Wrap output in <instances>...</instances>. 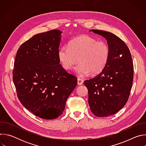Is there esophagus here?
I'll use <instances>...</instances> for the list:
<instances>
[{
	"label": "esophagus",
	"mask_w": 146,
	"mask_h": 146,
	"mask_svg": "<svg viewBox=\"0 0 146 146\" xmlns=\"http://www.w3.org/2000/svg\"><path fill=\"white\" fill-rule=\"evenodd\" d=\"M83 84V80L81 78H78L77 79V84L78 86H81Z\"/></svg>",
	"instance_id": "esophagus-1"
}]
</instances>
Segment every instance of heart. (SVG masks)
Returning a JSON list of instances; mask_svg holds the SVG:
<instances>
[{
    "instance_id": "obj_1",
    "label": "heart",
    "mask_w": 146,
    "mask_h": 146,
    "mask_svg": "<svg viewBox=\"0 0 146 146\" xmlns=\"http://www.w3.org/2000/svg\"><path fill=\"white\" fill-rule=\"evenodd\" d=\"M109 48L103 41H96L88 35H80L71 40L69 47H62L58 51V59L65 70L72 69L78 58L80 64L75 72L84 77L91 72L100 73L105 67L109 56Z\"/></svg>"
}]
</instances>
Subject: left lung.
I'll return each mask as SVG.
<instances>
[{
	"label": "left lung",
	"instance_id": "1",
	"mask_svg": "<svg viewBox=\"0 0 146 146\" xmlns=\"http://www.w3.org/2000/svg\"><path fill=\"white\" fill-rule=\"evenodd\" d=\"M90 32L105 38L110 52L105 67L84 84L92 113L97 117H108L119 111L129 98L133 78L132 56L126 44L114 34L96 29Z\"/></svg>",
	"mask_w": 146,
	"mask_h": 146
}]
</instances>
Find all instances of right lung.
Segmentation results:
<instances>
[{
	"label": "right lung",
	"mask_w": 146,
	"mask_h": 146,
	"mask_svg": "<svg viewBox=\"0 0 146 146\" xmlns=\"http://www.w3.org/2000/svg\"><path fill=\"white\" fill-rule=\"evenodd\" d=\"M62 32L52 30L33 36L18 48L13 79L18 98L34 115L46 119L60 116L77 86L58 59Z\"/></svg>",
	"instance_id": "1"
}]
</instances>
